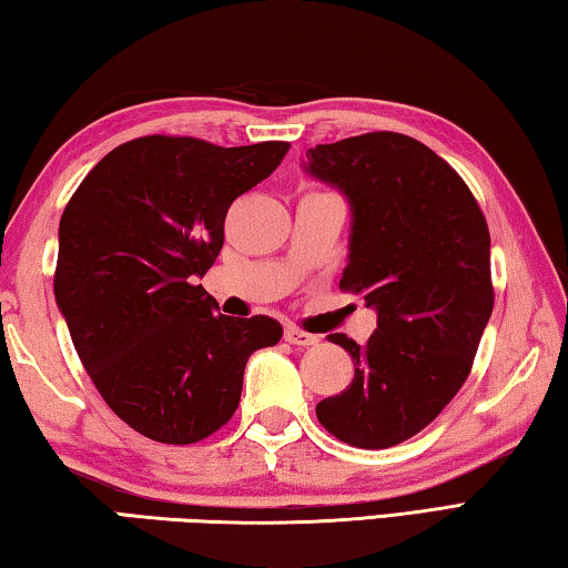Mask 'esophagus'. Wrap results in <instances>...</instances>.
<instances>
[{"label": "esophagus", "instance_id": "34e87169", "mask_svg": "<svg viewBox=\"0 0 568 568\" xmlns=\"http://www.w3.org/2000/svg\"><path fill=\"white\" fill-rule=\"evenodd\" d=\"M285 341L291 345H301V348H307V345H315L321 341V335L315 333H307L303 328H287L285 331Z\"/></svg>", "mask_w": 568, "mask_h": 568}]
</instances>
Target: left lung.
<instances>
[{
	"instance_id": "1",
	"label": "left lung",
	"mask_w": 568,
	"mask_h": 568,
	"mask_svg": "<svg viewBox=\"0 0 568 568\" xmlns=\"http://www.w3.org/2000/svg\"><path fill=\"white\" fill-rule=\"evenodd\" d=\"M307 172L345 192L351 263L341 291L378 311L355 376L315 406L321 426L355 448L416 436L464 386L494 311L491 235L464 178L423 142L365 132L305 152Z\"/></svg>"
}]
</instances>
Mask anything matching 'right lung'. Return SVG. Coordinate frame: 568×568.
Segmentation results:
<instances>
[{"label":"right lung","instance_id":"obj_1","mask_svg":"<svg viewBox=\"0 0 568 568\" xmlns=\"http://www.w3.org/2000/svg\"><path fill=\"white\" fill-rule=\"evenodd\" d=\"M287 150L145 134L108 152L64 207L54 297L74 351L104 403L158 444L223 428L247 358L283 338L267 315H215L197 277L223 247L230 205Z\"/></svg>","mask_w":568,"mask_h":568}]
</instances>
